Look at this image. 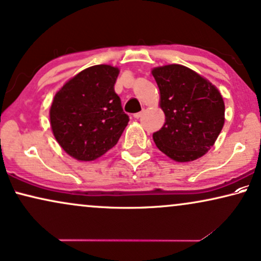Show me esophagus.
<instances>
[{
    "label": "esophagus",
    "mask_w": 261,
    "mask_h": 261,
    "mask_svg": "<svg viewBox=\"0 0 261 261\" xmlns=\"http://www.w3.org/2000/svg\"><path fill=\"white\" fill-rule=\"evenodd\" d=\"M142 114H143V112H138V113H135V114H134L135 119H138V118H141Z\"/></svg>",
    "instance_id": "34e87169"
}]
</instances>
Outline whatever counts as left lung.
Instances as JSON below:
<instances>
[{
	"label": "left lung",
	"instance_id": "8db88e82",
	"mask_svg": "<svg viewBox=\"0 0 261 261\" xmlns=\"http://www.w3.org/2000/svg\"><path fill=\"white\" fill-rule=\"evenodd\" d=\"M165 124L153 134L156 147L177 163L202 156L216 143L225 121L222 94L207 78L183 65L154 67Z\"/></svg>",
	"mask_w": 261,
	"mask_h": 261
}]
</instances>
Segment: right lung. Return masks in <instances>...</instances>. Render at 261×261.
I'll return each instance as SVG.
<instances>
[{
	"label": "right lung",
	"instance_id": "1",
	"mask_svg": "<svg viewBox=\"0 0 261 261\" xmlns=\"http://www.w3.org/2000/svg\"><path fill=\"white\" fill-rule=\"evenodd\" d=\"M120 70L95 65L68 79L53 98L49 117L60 147L78 161H92L113 148L128 123L114 84Z\"/></svg>",
	"mask_w": 261,
	"mask_h": 261
}]
</instances>
